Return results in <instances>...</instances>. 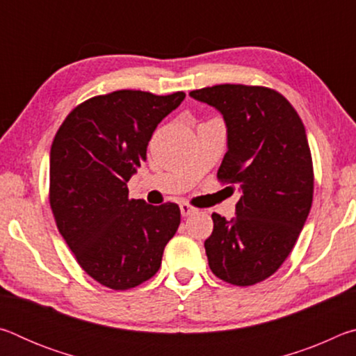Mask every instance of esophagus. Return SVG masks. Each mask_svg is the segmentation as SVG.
<instances>
[{
    "mask_svg": "<svg viewBox=\"0 0 356 356\" xmlns=\"http://www.w3.org/2000/svg\"><path fill=\"white\" fill-rule=\"evenodd\" d=\"M195 207L193 206H190L188 202H180V213H182L184 216H188V215H191V213H195Z\"/></svg>",
    "mask_w": 356,
    "mask_h": 356,
    "instance_id": "1",
    "label": "esophagus"
}]
</instances>
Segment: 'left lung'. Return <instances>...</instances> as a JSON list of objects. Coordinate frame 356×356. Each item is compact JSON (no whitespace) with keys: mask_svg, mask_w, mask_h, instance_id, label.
Masks as SVG:
<instances>
[{"mask_svg":"<svg viewBox=\"0 0 356 356\" xmlns=\"http://www.w3.org/2000/svg\"><path fill=\"white\" fill-rule=\"evenodd\" d=\"M190 95L225 118L227 152L216 177L242 191L236 218L212 213L209 267L229 284L252 286L281 267L309 215L314 170L305 125L284 95L265 86L216 84Z\"/></svg>","mask_w":356,"mask_h":356,"instance_id":"8db88e82","label":"left lung"}]
</instances>
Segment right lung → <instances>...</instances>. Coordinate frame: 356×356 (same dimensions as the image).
I'll use <instances>...</instances> for the list:
<instances>
[{
  "instance_id": "add662e5",
  "label": "right lung",
  "mask_w": 356,
  "mask_h": 356,
  "mask_svg": "<svg viewBox=\"0 0 356 356\" xmlns=\"http://www.w3.org/2000/svg\"><path fill=\"white\" fill-rule=\"evenodd\" d=\"M185 92L155 95L122 89L81 102L58 129L50 152V207L76 262L113 291L159 272L180 225L177 204L130 200L127 182L163 118Z\"/></svg>"
}]
</instances>
